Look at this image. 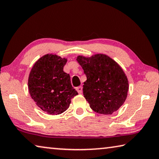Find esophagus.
Masks as SVG:
<instances>
[{
  "instance_id": "obj_1",
  "label": "esophagus",
  "mask_w": 159,
  "mask_h": 159,
  "mask_svg": "<svg viewBox=\"0 0 159 159\" xmlns=\"http://www.w3.org/2000/svg\"><path fill=\"white\" fill-rule=\"evenodd\" d=\"M76 90L78 91V93H79V94H81L82 92H83V88L81 87V86H79V87H77V88H76Z\"/></svg>"
}]
</instances>
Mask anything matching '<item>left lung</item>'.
Here are the masks:
<instances>
[{
  "label": "left lung",
  "instance_id": "8db88e82",
  "mask_svg": "<svg viewBox=\"0 0 159 159\" xmlns=\"http://www.w3.org/2000/svg\"><path fill=\"white\" fill-rule=\"evenodd\" d=\"M76 60L87 77L83 90L90 108L105 115L116 111L125 102L129 88L123 69L104 54H96L90 57L79 55Z\"/></svg>",
  "mask_w": 159,
  "mask_h": 159
}]
</instances>
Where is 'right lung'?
Returning a JSON list of instances; mask_svg holds the SVG:
<instances>
[{
  "label": "right lung",
  "mask_w": 159,
  "mask_h": 159,
  "mask_svg": "<svg viewBox=\"0 0 159 159\" xmlns=\"http://www.w3.org/2000/svg\"><path fill=\"white\" fill-rule=\"evenodd\" d=\"M67 59L53 54L39 58L28 79L29 94L36 105L48 114H61L78 95L72 87L69 74L63 71Z\"/></svg>",
  "instance_id": "1"
}]
</instances>
